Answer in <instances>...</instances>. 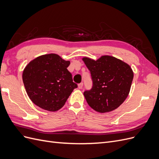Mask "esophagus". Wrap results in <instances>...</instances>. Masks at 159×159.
Here are the masks:
<instances>
[{
  "mask_svg": "<svg viewBox=\"0 0 159 159\" xmlns=\"http://www.w3.org/2000/svg\"><path fill=\"white\" fill-rule=\"evenodd\" d=\"M83 88V83H80L78 84V88L79 89H81Z\"/></svg>",
  "mask_w": 159,
  "mask_h": 159,
  "instance_id": "1",
  "label": "esophagus"
}]
</instances>
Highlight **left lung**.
I'll return each instance as SVG.
<instances>
[{"mask_svg":"<svg viewBox=\"0 0 159 159\" xmlns=\"http://www.w3.org/2000/svg\"><path fill=\"white\" fill-rule=\"evenodd\" d=\"M82 60L91 72L93 88L84 93L89 106L99 113L116 109L126 99L133 79L129 64L111 56H102L97 60L88 57Z\"/></svg>","mask_w":159,"mask_h":159,"instance_id":"1","label":"left lung"}]
</instances>
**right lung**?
<instances>
[{"label": "right lung", "instance_id": "obj_1", "mask_svg": "<svg viewBox=\"0 0 159 159\" xmlns=\"http://www.w3.org/2000/svg\"><path fill=\"white\" fill-rule=\"evenodd\" d=\"M70 64V60L48 54L36 57L26 65L22 72L23 83L28 97L38 107L54 112L64 106L78 87L67 69Z\"/></svg>", "mask_w": 159, "mask_h": 159}]
</instances>
